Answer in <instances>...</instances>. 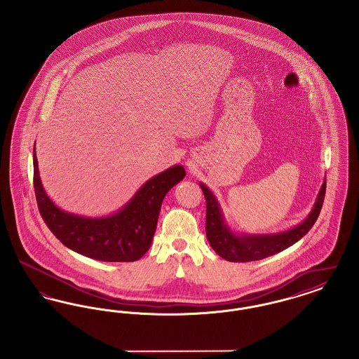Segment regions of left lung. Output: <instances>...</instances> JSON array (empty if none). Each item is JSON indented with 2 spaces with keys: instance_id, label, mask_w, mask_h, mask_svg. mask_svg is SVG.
Wrapping results in <instances>:
<instances>
[{
  "instance_id": "8db88e82",
  "label": "left lung",
  "mask_w": 359,
  "mask_h": 359,
  "mask_svg": "<svg viewBox=\"0 0 359 359\" xmlns=\"http://www.w3.org/2000/svg\"><path fill=\"white\" fill-rule=\"evenodd\" d=\"M205 194V236L210 246L218 256L231 262H249L258 261L266 257L274 256L303 238L311 227L315 224L325 201V179L318 192L312 210L304 221L290 227L288 230L266 234H250L234 231L224 218L222 207L217 196L205 183H199Z\"/></svg>"
}]
</instances>
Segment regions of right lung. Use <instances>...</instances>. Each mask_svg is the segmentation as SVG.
I'll list each match as a JSON object with an SVG mask.
<instances>
[{"label": "right lung", "instance_id": "obj_1", "mask_svg": "<svg viewBox=\"0 0 359 359\" xmlns=\"http://www.w3.org/2000/svg\"><path fill=\"white\" fill-rule=\"evenodd\" d=\"M184 176L183 165H172L147 180L118 211L85 217L65 211L52 202L43 187L34 148V194L44 222L65 246L98 261L130 262L144 256L154 241L163 199Z\"/></svg>", "mask_w": 359, "mask_h": 359}]
</instances>
